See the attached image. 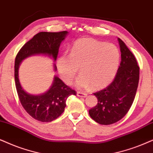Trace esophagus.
I'll return each instance as SVG.
<instances>
[{
  "label": "esophagus",
  "mask_w": 153,
  "mask_h": 153,
  "mask_svg": "<svg viewBox=\"0 0 153 153\" xmlns=\"http://www.w3.org/2000/svg\"><path fill=\"white\" fill-rule=\"evenodd\" d=\"M87 94L86 93H83V92H77V96L80 97H86Z\"/></svg>",
  "instance_id": "1"
}]
</instances>
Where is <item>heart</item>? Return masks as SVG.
I'll return each instance as SVG.
<instances>
[{"label":"heart","mask_w":153,"mask_h":153,"mask_svg":"<svg viewBox=\"0 0 153 153\" xmlns=\"http://www.w3.org/2000/svg\"><path fill=\"white\" fill-rule=\"evenodd\" d=\"M120 62V52L113 44L105 43L92 38L77 40L68 56H61L57 68L61 78L71 84L78 74L77 86L98 90L107 86L117 74Z\"/></svg>","instance_id":"obj_1"}]
</instances>
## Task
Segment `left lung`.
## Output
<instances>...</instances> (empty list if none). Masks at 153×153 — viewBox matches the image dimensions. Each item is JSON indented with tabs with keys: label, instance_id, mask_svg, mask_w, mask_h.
Wrapping results in <instances>:
<instances>
[{
	"label": "left lung",
	"instance_id": "left-lung-1",
	"mask_svg": "<svg viewBox=\"0 0 153 153\" xmlns=\"http://www.w3.org/2000/svg\"><path fill=\"white\" fill-rule=\"evenodd\" d=\"M121 61L113 82L104 90L94 93L95 107L89 110L94 121L110 125L121 120L132 105L139 81V66L134 55L124 42L118 38Z\"/></svg>",
	"mask_w": 153,
	"mask_h": 153
}]
</instances>
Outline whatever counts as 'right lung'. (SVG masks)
<instances>
[{
    "label": "right lung",
    "instance_id": "1",
    "mask_svg": "<svg viewBox=\"0 0 153 153\" xmlns=\"http://www.w3.org/2000/svg\"><path fill=\"white\" fill-rule=\"evenodd\" d=\"M68 34V32H42L27 42L17 54L15 61V81L19 99L31 117L42 122H50L60 117L66 106L69 96L75 95V90L68 87L58 76L53 77L50 88L44 93L32 94L26 92L19 80V67L23 60L35 55H43L56 61L61 43ZM54 71H57L53 63Z\"/></svg>",
    "mask_w": 153,
    "mask_h": 153
}]
</instances>
